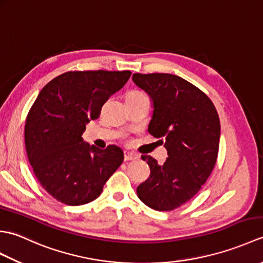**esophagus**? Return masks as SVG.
Segmentation results:
<instances>
[{
    "mask_svg": "<svg viewBox=\"0 0 263 263\" xmlns=\"http://www.w3.org/2000/svg\"><path fill=\"white\" fill-rule=\"evenodd\" d=\"M138 156L133 153L130 152H124V160H133V159H137Z\"/></svg>",
    "mask_w": 263,
    "mask_h": 263,
    "instance_id": "esophagus-1",
    "label": "esophagus"
}]
</instances>
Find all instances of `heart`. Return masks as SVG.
I'll list each match as a JSON object with an SVG mask.
<instances>
[{
  "label": "heart",
  "mask_w": 263,
  "mask_h": 263,
  "mask_svg": "<svg viewBox=\"0 0 263 263\" xmlns=\"http://www.w3.org/2000/svg\"><path fill=\"white\" fill-rule=\"evenodd\" d=\"M140 95H144V93H142L140 91H131L127 95V96H140Z\"/></svg>",
  "instance_id": "1"
}]
</instances>
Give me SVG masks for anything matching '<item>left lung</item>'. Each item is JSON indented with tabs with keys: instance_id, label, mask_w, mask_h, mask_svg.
<instances>
[{
	"instance_id": "left-lung-1",
	"label": "left lung",
	"mask_w": 263,
	"mask_h": 263,
	"mask_svg": "<svg viewBox=\"0 0 263 263\" xmlns=\"http://www.w3.org/2000/svg\"><path fill=\"white\" fill-rule=\"evenodd\" d=\"M132 80L153 100L148 131L155 138H165L168 155L163 165L152 156H141L150 176L138 186L137 194L152 209L171 211L192 199L214 170L219 116L209 97L181 77L135 73Z\"/></svg>"
}]
</instances>
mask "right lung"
I'll list each match as a JSON object with an SVG mask.
<instances>
[{
  "instance_id": "1",
  "label": "right lung",
  "mask_w": 263,
  "mask_h": 263,
  "mask_svg": "<svg viewBox=\"0 0 263 263\" xmlns=\"http://www.w3.org/2000/svg\"><path fill=\"white\" fill-rule=\"evenodd\" d=\"M131 71H70L42 89L28 113L25 143L42 186L58 201L81 205L97 199L124 159L122 149L86 143V124L124 87Z\"/></svg>"
}]
</instances>
